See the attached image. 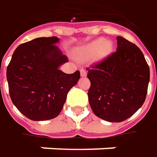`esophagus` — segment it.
Masks as SVG:
<instances>
[{
	"mask_svg": "<svg viewBox=\"0 0 157 157\" xmlns=\"http://www.w3.org/2000/svg\"><path fill=\"white\" fill-rule=\"evenodd\" d=\"M81 76L82 77H85V76H87V71L85 70V69H81Z\"/></svg>",
	"mask_w": 157,
	"mask_h": 157,
	"instance_id": "1",
	"label": "esophagus"
}]
</instances>
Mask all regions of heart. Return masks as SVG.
I'll list each match as a JSON object with an SVG mask.
<instances>
[{"label": "heart", "instance_id": "1", "mask_svg": "<svg viewBox=\"0 0 157 157\" xmlns=\"http://www.w3.org/2000/svg\"><path fill=\"white\" fill-rule=\"evenodd\" d=\"M112 50L110 41H105L103 38H98L90 41L77 51L79 59H87L96 55L98 59L107 56Z\"/></svg>", "mask_w": 157, "mask_h": 157}]
</instances>
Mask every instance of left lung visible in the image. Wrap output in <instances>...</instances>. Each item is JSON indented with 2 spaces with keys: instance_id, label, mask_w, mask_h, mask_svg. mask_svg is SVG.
I'll use <instances>...</instances> for the list:
<instances>
[{
  "instance_id": "left-lung-1",
  "label": "left lung",
  "mask_w": 157,
  "mask_h": 157,
  "mask_svg": "<svg viewBox=\"0 0 157 157\" xmlns=\"http://www.w3.org/2000/svg\"><path fill=\"white\" fill-rule=\"evenodd\" d=\"M115 53L89 69V105L95 116L110 122L132 116L146 99L149 68L143 52L117 36Z\"/></svg>"
}]
</instances>
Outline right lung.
Instances as JSON below:
<instances>
[{
  "instance_id": "obj_1",
  "label": "right lung",
  "mask_w": 157,
  "mask_h": 157,
  "mask_svg": "<svg viewBox=\"0 0 157 157\" xmlns=\"http://www.w3.org/2000/svg\"><path fill=\"white\" fill-rule=\"evenodd\" d=\"M59 38L40 37L17 47L7 68L10 98L32 121H46L62 111L70 89L80 79L78 70L63 73L68 62L56 46Z\"/></svg>"
}]
</instances>
